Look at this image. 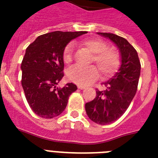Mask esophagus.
I'll return each instance as SVG.
<instances>
[{"instance_id": "34e87169", "label": "esophagus", "mask_w": 158, "mask_h": 158, "mask_svg": "<svg viewBox=\"0 0 158 158\" xmlns=\"http://www.w3.org/2000/svg\"><path fill=\"white\" fill-rule=\"evenodd\" d=\"M85 88H86V87L84 86V85H81V84H79V85H78V89H84Z\"/></svg>"}]
</instances>
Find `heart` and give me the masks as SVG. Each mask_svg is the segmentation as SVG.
Wrapping results in <instances>:
<instances>
[{
	"label": "heart",
	"instance_id": "1",
	"mask_svg": "<svg viewBox=\"0 0 158 158\" xmlns=\"http://www.w3.org/2000/svg\"><path fill=\"white\" fill-rule=\"evenodd\" d=\"M82 44L93 53L92 61H94L99 67L103 76L113 74L120 65V56L112 48L106 47L105 42L98 38H87ZM73 43H69L63 51V61L64 64L71 63L73 59ZM98 69L95 65L80 67L78 65L71 67L67 73V77L75 84L87 85L91 84L98 77Z\"/></svg>",
	"mask_w": 158,
	"mask_h": 158
}]
</instances>
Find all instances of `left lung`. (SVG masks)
I'll return each mask as SVG.
<instances>
[{
	"instance_id": "obj_1",
	"label": "left lung",
	"mask_w": 158,
	"mask_h": 158,
	"mask_svg": "<svg viewBox=\"0 0 158 158\" xmlns=\"http://www.w3.org/2000/svg\"><path fill=\"white\" fill-rule=\"evenodd\" d=\"M98 34L110 39L117 47L120 66L112 78L102 83L105 91L97 89L96 98L85 104V110L94 122L107 125L118 120L131 103L137 91L141 64L137 52L125 38L113 33Z\"/></svg>"
}]
</instances>
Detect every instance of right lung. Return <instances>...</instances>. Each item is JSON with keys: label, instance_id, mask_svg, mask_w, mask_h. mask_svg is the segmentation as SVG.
<instances>
[{"label": "right lung", "instance_id": "1", "mask_svg": "<svg viewBox=\"0 0 158 158\" xmlns=\"http://www.w3.org/2000/svg\"><path fill=\"white\" fill-rule=\"evenodd\" d=\"M86 32L46 33L36 38L26 49L21 64L22 87L29 106L36 115L51 119L65 109L69 95L77 86L68 83L62 89L57 84L64 74L63 51L67 44Z\"/></svg>", "mask_w": 158, "mask_h": 158}]
</instances>
